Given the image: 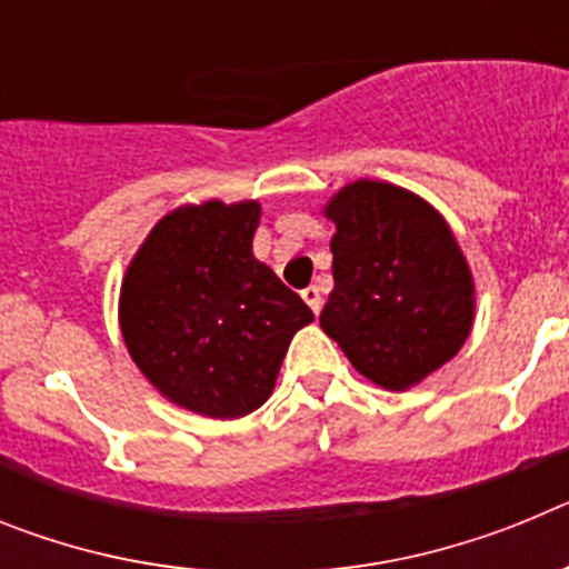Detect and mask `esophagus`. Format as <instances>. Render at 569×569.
<instances>
[{
	"label": "esophagus",
	"instance_id": "1",
	"mask_svg": "<svg viewBox=\"0 0 569 569\" xmlns=\"http://www.w3.org/2000/svg\"><path fill=\"white\" fill-rule=\"evenodd\" d=\"M301 299L308 301L310 310H313V313H319V310H321V301H325V299H321V290L316 288V284H310L308 290H301Z\"/></svg>",
	"mask_w": 569,
	"mask_h": 569
}]
</instances>
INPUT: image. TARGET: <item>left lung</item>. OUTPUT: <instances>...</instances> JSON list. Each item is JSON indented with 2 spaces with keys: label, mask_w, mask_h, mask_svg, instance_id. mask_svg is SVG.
Listing matches in <instances>:
<instances>
[{
  "label": "left lung",
  "mask_w": 569,
  "mask_h": 569,
  "mask_svg": "<svg viewBox=\"0 0 569 569\" xmlns=\"http://www.w3.org/2000/svg\"><path fill=\"white\" fill-rule=\"evenodd\" d=\"M321 213L336 224L321 330L373 385H421L465 347L476 319V281L453 230L419 193L379 179L345 184Z\"/></svg>",
  "instance_id": "obj_1"
}]
</instances>
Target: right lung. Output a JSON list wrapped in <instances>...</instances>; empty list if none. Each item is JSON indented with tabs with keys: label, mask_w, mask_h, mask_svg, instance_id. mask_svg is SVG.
<instances>
[{
	"label": "right lung",
	"mask_w": 569,
	"mask_h": 569,
	"mask_svg": "<svg viewBox=\"0 0 569 569\" xmlns=\"http://www.w3.org/2000/svg\"><path fill=\"white\" fill-rule=\"evenodd\" d=\"M261 204L208 199L164 213L124 270L119 330L144 379L176 407L241 419L273 393L313 310L253 256Z\"/></svg>",
	"instance_id": "right-lung-1"
}]
</instances>
